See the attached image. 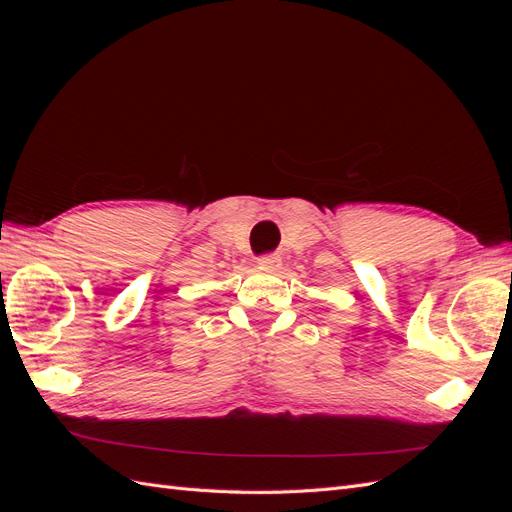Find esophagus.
Returning a JSON list of instances; mask_svg holds the SVG:
<instances>
[{
    "label": "esophagus",
    "mask_w": 512,
    "mask_h": 512,
    "mask_svg": "<svg viewBox=\"0 0 512 512\" xmlns=\"http://www.w3.org/2000/svg\"><path fill=\"white\" fill-rule=\"evenodd\" d=\"M256 262H258V267H262V269H275V267H280V256L267 254V256H260Z\"/></svg>",
    "instance_id": "34e87169"
}]
</instances>
